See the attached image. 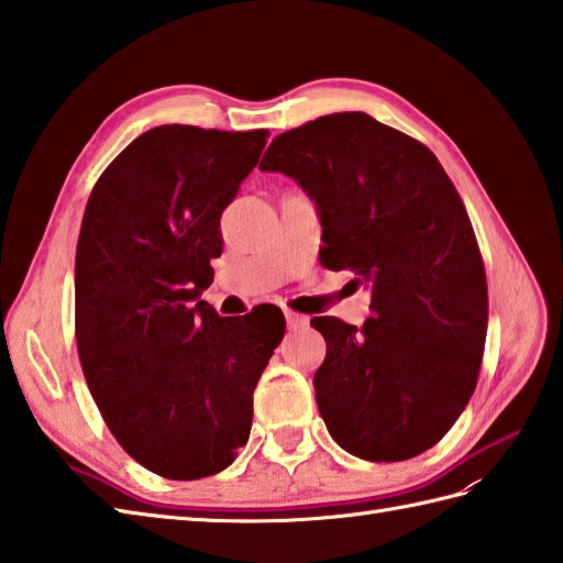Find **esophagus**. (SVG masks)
I'll return each instance as SVG.
<instances>
[{
	"mask_svg": "<svg viewBox=\"0 0 563 563\" xmlns=\"http://www.w3.org/2000/svg\"><path fill=\"white\" fill-rule=\"evenodd\" d=\"M286 324H289L291 330H301L308 324V316H301V313H294V310H286Z\"/></svg>",
	"mask_w": 563,
	"mask_h": 563,
	"instance_id": "1",
	"label": "esophagus"
}]
</instances>
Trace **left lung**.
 <instances>
[{"mask_svg": "<svg viewBox=\"0 0 563 563\" xmlns=\"http://www.w3.org/2000/svg\"><path fill=\"white\" fill-rule=\"evenodd\" d=\"M262 170L303 187L320 260L371 284L364 328L310 324L328 342L313 387L332 439L371 462L439 443L467 407L486 336V274L467 209L431 148L366 112L274 136Z\"/></svg>", "mask_w": 563, "mask_h": 563, "instance_id": "8db88e82", "label": "left lung"}]
</instances>
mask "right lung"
Wrapping results in <instances>:
<instances>
[{"instance_id": "right-lung-1", "label": "right lung", "mask_w": 563, "mask_h": 563, "mask_svg": "<svg viewBox=\"0 0 563 563\" xmlns=\"http://www.w3.org/2000/svg\"><path fill=\"white\" fill-rule=\"evenodd\" d=\"M267 136L161 124L122 148L84 211L74 265L84 376L124 453L166 479L231 465L286 330L282 310L233 320L199 301L223 209Z\"/></svg>"}]
</instances>
